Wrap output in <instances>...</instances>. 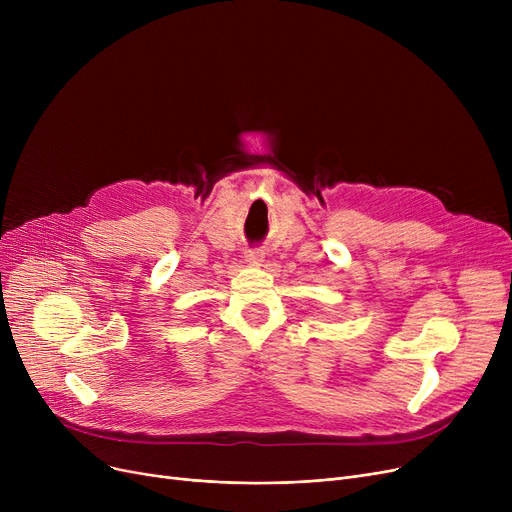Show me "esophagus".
Returning a JSON list of instances; mask_svg holds the SVG:
<instances>
[{
    "label": "esophagus",
    "instance_id": "esophagus-1",
    "mask_svg": "<svg viewBox=\"0 0 512 512\" xmlns=\"http://www.w3.org/2000/svg\"><path fill=\"white\" fill-rule=\"evenodd\" d=\"M263 259H265V253L259 251V249H249V251L245 253V261H247L249 265H261Z\"/></svg>",
    "mask_w": 512,
    "mask_h": 512
}]
</instances>
